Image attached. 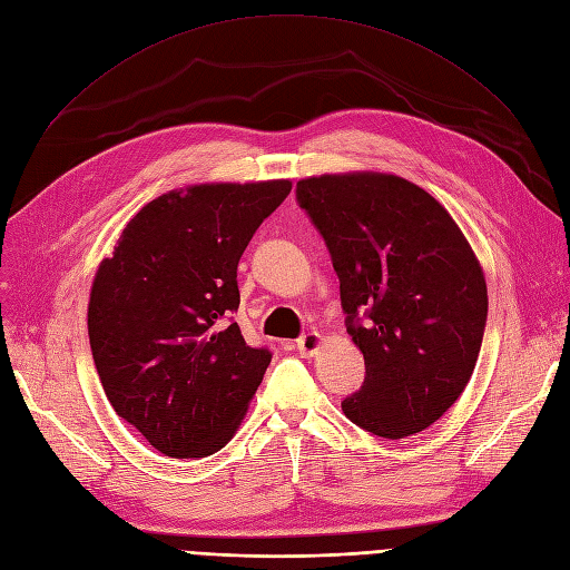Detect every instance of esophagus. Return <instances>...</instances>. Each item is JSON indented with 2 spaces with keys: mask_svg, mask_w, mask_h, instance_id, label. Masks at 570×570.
Instances as JSON below:
<instances>
[{
  "mask_svg": "<svg viewBox=\"0 0 570 570\" xmlns=\"http://www.w3.org/2000/svg\"><path fill=\"white\" fill-rule=\"evenodd\" d=\"M321 342H324V337H321V333H316V331H309V333H305L301 340H298V352H301V356H305V358H309V356H314L318 350H321Z\"/></svg>",
  "mask_w": 570,
  "mask_h": 570,
  "instance_id": "1",
  "label": "esophagus"
}]
</instances>
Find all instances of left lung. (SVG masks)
Instances as JSON below:
<instances>
[{
    "mask_svg": "<svg viewBox=\"0 0 570 570\" xmlns=\"http://www.w3.org/2000/svg\"><path fill=\"white\" fill-rule=\"evenodd\" d=\"M298 203L328 244L346 333L365 358L342 412L389 440L429 429L480 356L487 282L473 246L433 195L384 171L301 179Z\"/></svg>",
    "mask_w": 570,
    "mask_h": 570,
    "instance_id": "8db88e82",
    "label": "left lung"
}]
</instances>
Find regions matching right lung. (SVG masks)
<instances>
[{
  "label": "right lung",
  "instance_id": "add662e5",
  "mask_svg": "<svg viewBox=\"0 0 570 570\" xmlns=\"http://www.w3.org/2000/svg\"><path fill=\"white\" fill-rule=\"evenodd\" d=\"M288 179L158 195L95 272L88 335L116 414L165 456L203 459L239 429L272 354L244 342L237 263Z\"/></svg>",
  "mask_w": 570,
  "mask_h": 570
}]
</instances>
